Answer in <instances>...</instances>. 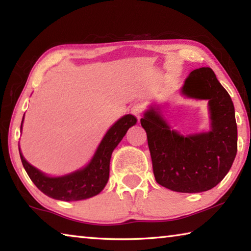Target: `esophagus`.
<instances>
[{
  "mask_svg": "<svg viewBox=\"0 0 251 251\" xmlns=\"http://www.w3.org/2000/svg\"><path fill=\"white\" fill-rule=\"evenodd\" d=\"M130 112H131V114H133V115H135L139 120V118H141L142 115H143L144 106L141 105V104H135L133 107L130 108Z\"/></svg>",
  "mask_w": 251,
  "mask_h": 251,
  "instance_id": "34e87169",
  "label": "esophagus"
}]
</instances>
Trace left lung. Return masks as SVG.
Masks as SVG:
<instances>
[{"mask_svg":"<svg viewBox=\"0 0 251 251\" xmlns=\"http://www.w3.org/2000/svg\"><path fill=\"white\" fill-rule=\"evenodd\" d=\"M181 93L187 97L208 100L211 129L182 136L151 107L141 120L146 130L152 172L159 185L178 193H201L224 179L237 154L235 108L228 92L210 67L194 70Z\"/></svg>","mask_w":251,"mask_h":251,"instance_id":"1","label":"left lung"}]
</instances>
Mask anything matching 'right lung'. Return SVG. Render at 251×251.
I'll list each match as a JSON object with an SVG mask.
<instances>
[{
    "instance_id": "1",
    "label": "right lung",
    "mask_w": 251,
    "mask_h": 251,
    "mask_svg": "<svg viewBox=\"0 0 251 251\" xmlns=\"http://www.w3.org/2000/svg\"><path fill=\"white\" fill-rule=\"evenodd\" d=\"M136 122V117L130 114L120 118L101 139L90 164L77 172L62 177H49L28 164L20 151L23 167L34 185L50 198L71 201L96 196L107 184L109 161L113 151L126 135L129 127L134 126Z\"/></svg>"
}]
</instances>
